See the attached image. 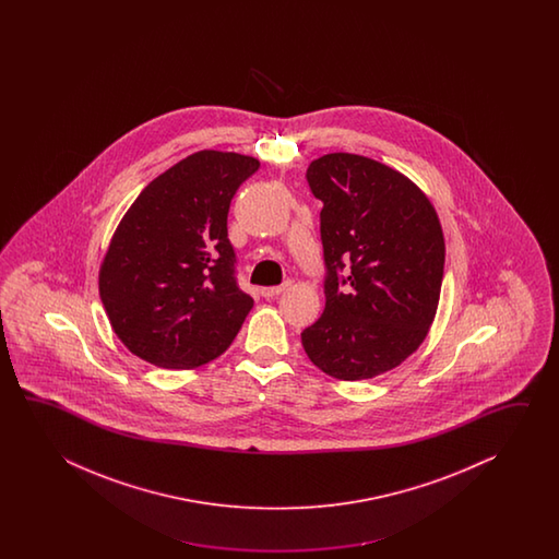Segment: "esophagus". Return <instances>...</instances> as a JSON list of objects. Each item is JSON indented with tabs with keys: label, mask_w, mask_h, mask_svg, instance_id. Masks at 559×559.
Instances as JSON below:
<instances>
[{
	"label": "esophagus",
	"mask_w": 559,
	"mask_h": 559,
	"mask_svg": "<svg viewBox=\"0 0 559 559\" xmlns=\"http://www.w3.org/2000/svg\"><path fill=\"white\" fill-rule=\"evenodd\" d=\"M289 284L274 285V287H263L262 296L263 297H275L280 296L282 292H285V287Z\"/></svg>",
	"instance_id": "esophagus-1"
}]
</instances>
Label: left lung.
I'll return each mask as SVG.
<instances>
[{
  "instance_id": "obj_1",
  "label": "left lung",
  "mask_w": 559,
  "mask_h": 559,
  "mask_svg": "<svg viewBox=\"0 0 559 559\" xmlns=\"http://www.w3.org/2000/svg\"><path fill=\"white\" fill-rule=\"evenodd\" d=\"M306 178L323 202L328 274L325 309L301 344L335 380H371L412 356L436 318L445 263L440 217L412 179L364 155H321Z\"/></svg>"
}]
</instances>
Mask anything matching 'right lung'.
I'll use <instances>...</instances> for the list:
<instances>
[{"label":"right lung","mask_w":559,"mask_h":559,"mask_svg":"<svg viewBox=\"0 0 559 559\" xmlns=\"http://www.w3.org/2000/svg\"><path fill=\"white\" fill-rule=\"evenodd\" d=\"M260 162L203 150L150 181L99 267V297L121 344L166 369L222 356L253 308L239 289L227 212Z\"/></svg>","instance_id":"1"}]
</instances>
